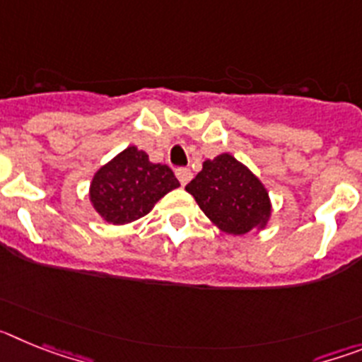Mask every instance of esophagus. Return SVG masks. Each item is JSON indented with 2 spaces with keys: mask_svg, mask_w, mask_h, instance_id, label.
<instances>
[{
  "mask_svg": "<svg viewBox=\"0 0 362 362\" xmlns=\"http://www.w3.org/2000/svg\"><path fill=\"white\" fill-rule=\"evenodd\" d=\"M175 175H177L179 183L183 185V187H185V185H187L188 181H190V179H192V172L188 170V168H181V170L175 172Z\"/></svg>",
  "mask_w": 362,
  "mask_h": 362,
  "instance_id": "esophagus-1",
  "label": "esophagus"
}]
</instances>
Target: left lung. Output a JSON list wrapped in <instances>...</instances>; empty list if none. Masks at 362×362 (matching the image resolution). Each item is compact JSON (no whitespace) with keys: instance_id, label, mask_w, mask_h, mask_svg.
Returning a JSON list of instances; mask_svg holds the SVG:
<instances>
[{"instance_id":"1","label":"left lung","mask_w":362,"mask_h":362,"mask_svg":"<svg viewBox=\"0 0 362 362\" xmlns=\"http://www.w3.org/2000/svg\"><path fill=\"white\" fill-rule=\"evenodd\" d=\"M187 192L217 228L232 235L263 230L270 219L272 204L264 185L230 153L206 159Z\"/></svg>"}]
</instances>
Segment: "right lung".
<instances>
[{
  "label": "right lung",
  "instance_id": "1",
  "mask_svg": "<svg viewBox=\"0 0 362 362\" xmlns=\"http://www.w3.org/2000/svg\"><path fill=\"white\" fill-rule=\"evenodd\" d=\"M177 187L179 181L168 166L150 163L146 152L129 146L95 172L90 203L107 223L127 225L146 216Z\"/></svg>",
  "mask_w": 362,
  "mask_h": 362
}]
</instances>
